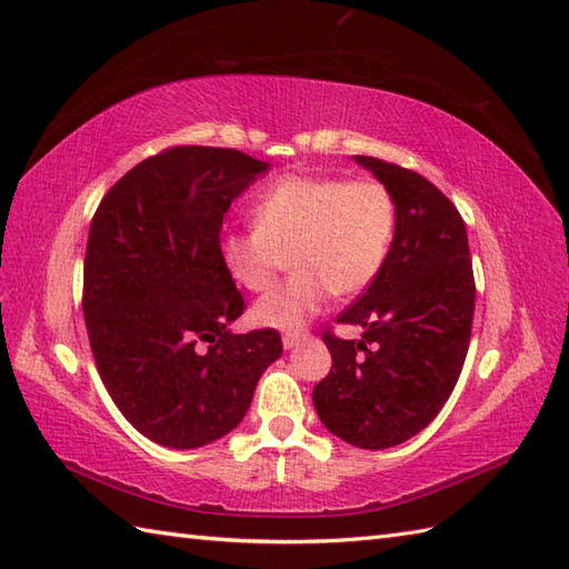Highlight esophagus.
<instances>
[{
    "instance_id": "34e87169",
    "label": "esophagus",
    "mask_w": 569,
    "mask_h": 569,
    "mask_svg": "<svg viewBox=\"0 0 569 569\" xmlns=\"http://www.w3.org/2000/svg\"><path fill=\"white\" fill-rule=\"evenodd\" d=\"M306 337H308V332H300V330L286 332V335H283V347H286V349H293L300 340H306Z\"/></svg>"
}]
</instances>
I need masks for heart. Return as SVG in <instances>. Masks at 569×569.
<instances>
[{"mask_svg": "<svg viewBox=\"0 0 569 569\" xmlns=\"http://www.w3.org/2000/svg\"><path fill=\"white\" fill-rule=\"evenodd\" d=\"M257 227L222 237L227 273L266 291L291 257L296 271L253 306L266 328L293 330L335 296H357L377 278L396 232V202L379 180L286 176L253 202Z\"/></svg>", "mask_w": 569, "mask_h": 569, "instance_id": "heart-1", "label": "heart"}]
</instances>
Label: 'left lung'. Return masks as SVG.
<instances>
[{
    "label": "left lung",
    "mask_w": 569,
    "mask_h": 569,
    "mask_svg": "<svg viewBox=\"0 0 569 569\" xmlns=\"http://www.w3.org/2000/svg\"><path fill=\"white\" fill-rule=\"evenodd\" d=\"M355 161L389 188L396 232L377 278L337 318L361 325V340L322 332L332 369L312 389V403L337 438L383 450L418 435L450 398L477 291L467 227L450 198L403 166L371 156Z\"/></svg>",
    "instance_id": "1"
}]
</instances>
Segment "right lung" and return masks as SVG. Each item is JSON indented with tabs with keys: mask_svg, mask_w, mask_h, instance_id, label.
<instances>
[{
	"mask_svg": "<svg viewBox=\"0 0 569 569\" xmlns=\"http://www.w3.org/2000/svg\"><path fill=\"white\" fill-rule=\"evenodd\" d=\"M266 171L237 149L173 147L119 178L92 217L82 312L94 365L131 426L173 450L234 430L283 352L273 328L227 330L244 298L222 263L224 212Z\"/></svg>",
	"mask_w": 569,
	"mask_h": 569,
	"instance_id": "right-lung-1",
	"label": "right lung"
}]
</instances>
